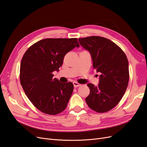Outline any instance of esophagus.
Segmentation results:
<instances>
[{
	"mask_svg": "<svg viewBox=\"0 0 147 147\" xmlns=\"http://www.w3.org/2000/svg\"><path fill=\"white\" fill-rule=\"evenodd\" d=\"M73 84H74V87H75V88H76V87H79V86H81V84H79L78 83H77V82H74L73 83Z\"/></svg>",
	"mask_w": 147,
	"mask_h": 147,
	"instance_id": "34e87169",
	"label": "esophagus"
}]
</instances>
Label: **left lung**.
<instances>
[{"mask_svg": "<svg viewBox=\"0 0 147 147\" xmlns=\"http://www.w3.org/2000/svg\"><path fill=\"white\" fill-rule=\"evenodd\" d=\"M78 42L90 52L93 67L100 74L98 85L87 84L90 93L86 102L95 112H108L119 103L127 89L129 78L127 57L118 45L104 37L80 38Z\"/></svg>", "mask_w": 147, "mask_h": 147, "instance_id": "left-lung-1", "label": "left lung"}]
</instances>
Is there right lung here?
<instances>
[{
	"instance_id": "obj_1",
	"label": "right lung",
	"mask_w": 147,
	"mask_h": 147,
	"mask_svg": "<svg viewBox=\"0 0 147 147\" xmlns=\"http://www.w3.org/2000/svg\"><path fill=\"white\" fill-rule=\"evenodd\" d=\"M80 45L76 38H45L30 47L22 58L20 82L33 105L42 112L55 115L64 111L74 90L72 83L53 78L65 55Z\"/></svg>"
}]
</instances>
